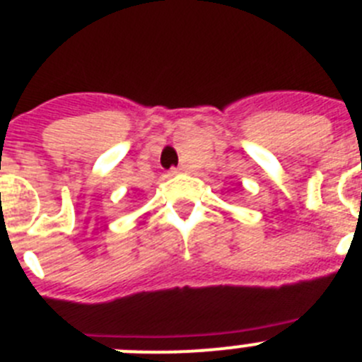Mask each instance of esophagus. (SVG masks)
I'll return each mask as SVG.
<instances>
[{
	"mask_svg": "<svg viewBox=\"0 0 362 362\" xmlns=\"http://www.w3.org/2000/svg\"><path fill=\"white\" fill-rule=\"evenodd\" d=\"M180 171H182L180 168H173V170L170 171V175H177V173H180Z\"/></svg>",
	"mask_w": 362,
	"mask_h": 362,
	"instance_id": "34e87169",
	"label": "esophagus"
}]
</instances>
